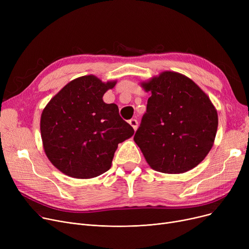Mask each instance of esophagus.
<instances>
[{
	"label": "esophagus",
	"instance_id": "obj_1",
	"mask_svg": "<svg viewBox=\"0 0 249 249\" xmlns=\"http://www.w3.org/2000/svg\"><path fill=\"white\" fill-rule=\"evenodd\" d=\"M129 124L131 125V126L133 127V129H134L135 131H136V130H137V127H138V122H137V120H136V119H131V120L129 121Z\"/></svg>",
	"mask_w": 249,
	"mask_h": 249
}]
</instances>
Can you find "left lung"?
Listing matches in <instances>:
<instances>
[{
	"mask_svg": "<svg viewBox=\"0 0 249 249\" xmlns=\"http://www.w3.org/2000/svg\"><path fill=\"white\" fill-rule=\"evenodd\" d=\"M151 91L134 141L154 171L182 174L211 150L218 114L201 88L188 76L163 71L141 83Z\"/></svg>",
	"mask_w": 249,
	"mask_h": 249,
	"instance_id": "8db88e82",
	"label": "left lung"
}]
</instances>
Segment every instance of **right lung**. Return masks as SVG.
<instances>
[{
    "label": "right lung",
    "mask_w": 249,
    "mask_h": 249,
    "mask_svg": "<svg viewBox=\"0 0 249 249\" xmlns=\"http://www.w3.org/2000/svg\"><path fill=\"white\" fill-rule=\"evenodd\" d=\"M116 83H103L93 74L77 77L44 108L40 119L43 148L64 175L90 178L106 173L118 144L134 134L117 105L103 101Z\"/></svg>",
    "instance_id": "right-lung-1"
}]
</instances>
